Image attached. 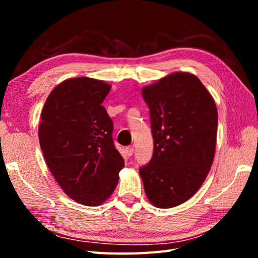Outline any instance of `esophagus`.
Instances as JSON below:
<instances>
[{"instance_id": "34e87169", "label": "esophagus", "mask_w": 258, "mask_h": 258, "mask_svg": "<svg viewBox=\"0 0 258 258\" xmlns=\"http://www.w3.org/2000/svg\"><path fill=\"white\" fill-rule=\"evenodd\" d=\"M125 152H126V154H127V156H132L133 153H134V147L133 146H127L125 149Z\"/></svg>"}]
</instances>
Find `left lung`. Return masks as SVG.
I'll list each match as a JSON object with an SVG mask.
<instances>
[{
	"instance_id": "8db88e82",
	"label": "left lung",
	"mask_w": 258,
	"mask_h": 258,
	"mask_svg": "<svg viewBox=\"0 0 258 258\" xmlns=\"http://www.w3.org/2000/svg\"><path fill=\"white\" fill-rule=\"evenodd\" d=\"M154 152L140 168L147 199L158 208L183 204L210 172L216 149L215 101L200 79L175 72L144 86Z\"/></svg>"
}]
</instances>
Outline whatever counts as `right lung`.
Instances as JSON below:
<instances>
[{
  "instance_id": "1",
  "label": "right lung",
  "mask_w": 258,
  "mask_h": 258,
  "mask_svg": "<svg viewBox=\"0 0 258 258\" xmlns=\"http://www.w3.org/2000/svg\"><path fill=\"white\" fill-rule=\"evenodd\" d=\"M109 90L105 82L86 76L65 80L46 98L38 125L48 169L64 193L85 206L103 204L124 167L102 105Z\"/></svg>"
}]
</instances>
